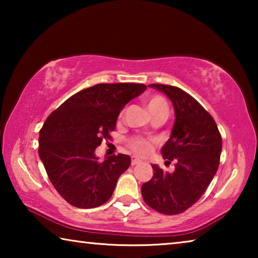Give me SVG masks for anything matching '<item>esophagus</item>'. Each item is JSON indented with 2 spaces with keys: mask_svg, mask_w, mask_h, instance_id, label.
<instances>
[{
  "mask_svg": "<svg viewBox=\"0 0 258 258\" xmlns=\"http://www.w3.org/2000/svg\"><path fill=\"white\" fill-rule=\"evenodd\" d=\"M140 159H138L137 157H132V161H131V164H132V166H134V165H138V164H140Z\"/></svg>",
  "mask_w": 258,
  "mask_h": 258,
  "instance_id": "esophagus-1",
  "label": "esophagus"
}]
</instances>
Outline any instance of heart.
Returning a JSON list of instances; mask_svg holds the SVG:
<instances>
[{
	"instance_id": "1",
	"label": "heart",
	"mask_w": 258,
	"mask_h": 258,
	"mask_svg": "<svg viewBox=\"0 0 258 258\" xmlns=\"http://www.w3.org/2000/svg\"><path fill=\"white\" fill-rule=\"evenodd\" d=\"M146 107L149 111L150 116H154L156 113L168 112V106L166 100L160 95H152L146 101ZM130 148L138 155H147L151 150V142L149 140L145 139H133L130 141Z\"/></svg>"
}]
</instances>
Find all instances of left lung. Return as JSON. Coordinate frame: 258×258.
Returning a JSON list of instances; mask_svg holds the SVG:
<instances>
[{
    "mask_svg": "<svg viewBox=\"0 0 258 258\" xmlns=\"http://www.w3.org/2000/svg\"><path fill=\"white\" fill-rule=\"evenodd\" d=\"M171 100L175 121L161 148L166 163L176 161L175 171L152 165L154 176L141 186L148 206L165 215L181 214L196 204L217 172L222 138L213 117L190 94L176 86L150 84Z\"/></svg>",
    "mask_w": 258,
    "mask_h": 258,
    "instance_id": "obj_1",
    "label": "left lung"
}]
</instances>
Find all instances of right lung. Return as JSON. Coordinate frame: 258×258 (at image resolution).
Wrapping results in <instances>:
<instances>
[{
    "instance_id": "right-lung-1",
    "label": "right lung",
    "mask_w": 258,
    "mask_h": 258,
    "mask_svg": "<svg viewBox=\"0 0 258 258\" xmlns=\"http://www.w3.org/2000/svg\"><path fill=\"white\" fill-rule=\"evenodd\" d=\"M146 89L132 83L97 84L74 94L47 117L40 131L38 155L67 203L94 208L110 199L131 157L118 154L100 163L95 149L111 138L121 109Z\"/></svg>"
}]
</instances>
